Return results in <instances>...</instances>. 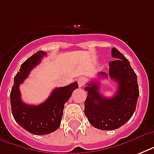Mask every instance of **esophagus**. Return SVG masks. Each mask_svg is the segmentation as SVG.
<instances>
[{
	"label": "esophagus",
	"mask_w": 154,
	"mask_h": 154,
	"mask_svg": "<svg viewBox=\"0 0 154 154\" xmlns=\"http://www.w3.org/2000/svg\"><path fill=\"white\" fill-rule=\"evenodd\" d=\"M85 79L84 77H80L79 79L77 80V82H78V85H79V87H82L83 85H84L85 84Z\"/></svg>",
	"instance_id": "34e87169"
}]
</instances>
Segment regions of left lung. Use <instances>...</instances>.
Masks as SVG:
<instances>
[{
    "label": "left lung",
    "mask_w": 154,
    "mask_h": 154,
    "mask_svg": "<svg viewBox=\"0 0 154 154\" xmlns=\"http://www.w3.org/2000/svg\"><path fill=\"white\" fill-rule=\"evenodd\" d=\"M112 57L116 60L109 63V75L117 83V91L112 97L101 94L99 82L88 83L85 90L88 96L85 101V114L94 127L102 130H112L126 123L136 109L139 97L137 75L129 60L116 48L112 49ZM98 76L108 77L101 72Z\"/></svg>",
    "instance_id": "obj_1"
}]
</instances>
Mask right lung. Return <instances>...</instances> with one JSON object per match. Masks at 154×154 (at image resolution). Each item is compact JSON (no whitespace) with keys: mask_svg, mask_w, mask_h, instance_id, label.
Segmentation results:
<instances>
[{"mask_svg":"<svg viewBox=\"0 0 154 154\" xmlns=\"http://www.w3.org/2000/svg\"><path fill=\"white\" fill-rule=\"evenodd\" d=\"M45 56H46L45 52L38 51L23 63L14 77L10 93L11 109L15 121L25 130L36 135L49 134L59 128L65 103L78 87L77 82H75L67 86L56 88L49 98L40 105H30L23 102L19 86Z\"/></svg>","mask_w":154,"mask_h":154,"instance_id":"right-lung-1","label":"right lung"}]
</instances>
